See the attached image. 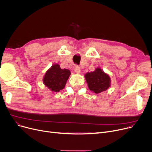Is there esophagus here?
Returning <instances> with one entry per match:
<instances>
[{"label":"esophagus","instance_id":"esophagus-1","mask_svg":"<svg viewBox=\"0 0 152 152\" xmlns=\"http://www.w3.org/2000/svg\"><path fill=\"white\" fill-rule=\"evenodd\" d=\"M75 73H76L77 74L80 73H81V68H80V67L78 66H76L75 68Z\"/></svg>","mask_w":152,"mask_h":152}]
</instances>
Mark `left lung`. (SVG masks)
<instances>
[{
  "label": "left lung",
  "instance_id": "obj_1",
  "mask_svg": "<svg viewBox=\"0 0 152 152\" xmlns=\"http://www.w3.org/2000/svg\"><path fill=\"white\" fill-rule=\"evenodd\" d=\"M84 76L89 89L95 94L105 91L110 86V77L99 68L87 73Z\"/></svg>",
  "mask_w": 152,
  "mask_h": 152
}]
</instances>
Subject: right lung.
Here are the masks:
<instances>
[{
	"instance_id": "1",
	"label": "right lung",
	"mask_w": 152,
	"mask_h": 152,
	"mask_svg": "<svg viewBox=\"0 0 152 152\" xmlns=\"http://www.w3.org/2000/svg\"><path fill=\"white\" fill-rule=\"evenodd\" d=\"M71 75L67 69H61L58 64H54L44 76L43 83L52 92H59L65 87Z\"/></svg>"
}]
</instances>
